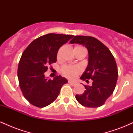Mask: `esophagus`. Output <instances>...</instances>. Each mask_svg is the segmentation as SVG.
Instances as JSON below:
<instances>
[{
  "mask_svg": "<svg viewBox=\"0 0 133 133\" xmlns=\"http://www.w3.org/2000/svg\"><path fill=\"white\" fill-rule=\"evenodd\" d=\"M68 82L71 85V86H75V85H76V82H72V81H69Z\"/></svg>",
  "mask_w": 133,
  "mask_h": 133,
  "instance_id": "esophagus-1",
  "label": "esophagus"
}]
</instances>
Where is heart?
<instances>
[{"instance_id": "obj_1", "label": "heart", "mask_w": 133, "mask_h": 133, "mask_svg": "<svg viewBox=\"0 0 133 133\" xmlns=\"http://www.w3.org/2000/svg\"><path fill=\"white\" fill-rule=\"evenodd\" d=\"M61 49L57 53V57H59ZM62 71L64 75L69 78H74L77 74L81 71V69L79 66H71V65H64L62 68Z\"/></svg>"}]
</instances>
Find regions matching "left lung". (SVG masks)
<instances>
[{"mask_svg": "<svg viewBox=\"0 0 133 133\" xmlns=\"http://www.w3.org/2000/svg\"><path fill=\"white\" fill-rule=\"evenodd\" d=\"M71 44L84 45L88 51V65L81 79L88 82L92 80V86H86L82 94H76L79 104L88 108L103 106L113 93L117 80V68L114 56L106 45L96 38L76 36Z\"/></svg>", "mask_w": 133, "mask_h": 133, "instance_id": "obj_1", "label": "left lung"}]
</instances>
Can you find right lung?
<instances>
[{"label":"right lung","mask_w":133,"mask_h":133,"mask_svg":"<svg viewBox=\"0 0 133 133\" xmlns=\"http://www.w3.org/2000/svg\"><path fill=\"white\" fill-rule=\"evenodd\" d=\"M74 36L48 34L35 39L25 49L19 63L17 76L24 97L31 104L44 108L54 101L68 80L57 76L53 80L44 75L48 65L57 61L59 48Z\"/></svg>","instance_id":"1"}]
</instances>
